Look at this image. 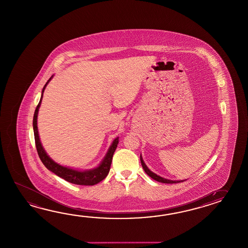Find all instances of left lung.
Wrapping results in <instances>:
<instances>
[{"instance_id":"left-lung-1","label":"left lung","mask_w":248,"mask_h":248,"mask_svg":"<svg viewBox=\"0 0 248 248\" xmlns=\"http://www.w3.org/2000/svg\"><path fill=\"white\" fill-rule=\"evenodd\" d=\"M140 163H141V165H142V167H143L145 172H146L149 177H151L153 180L156 181V182H162V183H179V182H182L185 181V180H183V181H171V180H167V179H165V178H163V177L155 174V173H154L152 171H150L149 168H148V166L144 163L141 155H140Z\"/></svg>"}]
</instances>
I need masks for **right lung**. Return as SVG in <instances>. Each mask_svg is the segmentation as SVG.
Segmentation results:
<instances>
[{"label":"right lung","instance_id":"1","mask_svg":"<svg viewBox=\"0 0 248 248\" xmlns=\"http://www.w3.org/2000/svg\"><path fill=\"white\" fill-rule=\"evenodd\" d=\"M52 77H53V76L50 77V79L48 80V82L44 85L43 92H42L41 99L39 101L38 105H37L35 111H34V115H33V133H34V140H35V146H36L39 157L48 170H50L53 173H55L56 175L64 179L66 182L77 184V185L93 186V185H95V184L101 182L102 180H104L107 175L108 174L109 170H110L113 155L115 153L117 144H118V138H116L114 140V141L112 142L109 149H108V153L105 155L104 159L102 160V162L99 164V166L94 168V169H92V170L78 171V170H75V169H72L69 167L59 165L51 159L43 148L41 140H40V138H39L38 128H37V116H38L39 108H40L41 103H42L44 89H45L48 83L50 82V79Z\"/></svg>","mask_w":248,"mask_h":248}]
</instances>
